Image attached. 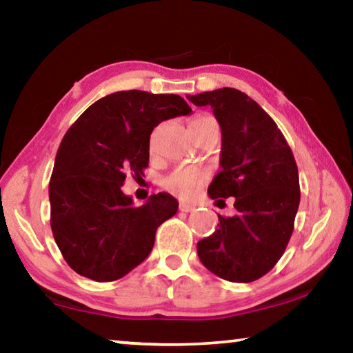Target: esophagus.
<instances>
[{
  "mask_svg": "<svg viewBox=\"0 0 353 353\" xmlns=\"http://www.w3.org/2000/svg\"><path fill=\"white\" fill-rule=\"evenodd\" d=\"M194 205H190V204H183V202H182V204L181 205H179V210H181V212H183V213H190V212H194Z\"/></svg>",
  "mask_w": 353,
  "mask_h": 353,
  "instance_id": "34e87169",
  "label": "esophagus"
}]
</instances>
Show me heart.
Listing matches in <instances>:
<instances>
[{"instance_id": "1", "label": "heart", "mask_w": 353, "mask_h": 353, "mask_svg": "<svg viewBox=\"0 0 353 353\" xmlns=\"http://www.w3.org/2000/svg\"><path fill=\"white\" fill-rule=\"evenodd\" d=\"M216 123V119L210 115H201L191 121V126L196 124H210ZM218 124V123H216ZM151 143H154V137ZM208 179V172L199 166H177L162 179V187L171 194H176L179 198L188 199L196 194V191L201 188V185Z\"/></svg>"}]
</instances>
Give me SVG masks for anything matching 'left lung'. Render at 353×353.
Returning a JSON list of instances; mask_svg holds the SVG:
<instances>
[{
	"label": "left lung",
	"mask_w": 353,
	"mask_h": 353,
	"mask_svg": "<svg viewBox=\"0 0 353 353\" xmlns=\"http://www.w3.org/2000/svg\"><path fill=\"white\" fill-rule=\"evenodd\" d=\"M188 99L210 105L223 134V170L208 194L235 198L236 208L235 216L218 214V229L198 243L199 260L229 282H254L276 266L294 229L301 202L294 155L274 119L246 93L224 87Z\"/></svg>",
	"instance_id": "1"
}]
</instances>
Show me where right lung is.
<instances>
[{
	"label": "right lung",
	"mask_w": 353,
	"mask_h": 353,
	"mask_svg": "<svg viewBox=\"0 0 353 353\" xmlns=\"http://www.w3.org/2000/svg\"><path fill=\"white\" fill-rule=\"evenodd\" d=\"M191 113L179 94L117 92L76 119L50 181L51 229L71 270L97 282L126 276L151 254L157 227L177 212L168 193L137 207L121 191L149 163V139L165 119ZM145 176V174H143Z\"/></svg>",
	"instance_id": "obj_1"
}]
</instances>
